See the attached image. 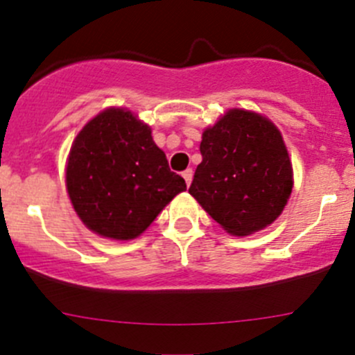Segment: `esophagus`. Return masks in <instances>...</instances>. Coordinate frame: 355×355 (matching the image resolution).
<instances>
[{
  "label": "esophagus",
  "instance_id": "1",
  "mask_svg": "<svg viewBox=\"0 0 355 355\" xmlns=\"http://www.w3.org/2000/svg\"><path fill=\"white\" fill-rule=\"evenodd\" d=\"M182 177H184L185 184H187V185H191V182H192V177H194V171H192V168H187V170H185L184 173H182Z\"/></svg>",
  "mask_w": 355,
  "mask_h": 355
}]
</instances>
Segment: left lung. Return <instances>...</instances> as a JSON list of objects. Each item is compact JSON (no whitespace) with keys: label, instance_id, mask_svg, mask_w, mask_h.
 <instances>
[{"label":"left lung","instance_id":"left-lung-1","mask_svg":"<svg viewBox=\"0 0 355 355\" xmlns=\"http://www.w3.org/2000/svg\"><path fill=\"white\" fill-rule=\"evenodd\" d=\"M202 161L191 196L221 228L237 237L273 223L292 194L293 173L273 121L247 110H228L202 132Z\"/></svg>","mask_w":355,"mask_h":355}]
</instances>
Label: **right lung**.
Returning <instances> with one entry per match:
<instances>
[{"mask_svg":"<svg viewBox=\"0 0 355 355\" xmlns=\"http://www.w3.org/2000/svg\"><path fill=\"white\" fill-rule=\"evenodd\" d=\"M185 189L153 141L149 125L128 110L101 111L71 144L68 196L85 227L101 237H139Z\"/></svg>","mask_w":355,"mask_h":355,"instance_id":"right-lung-1","label":"right lung"}]
</instances>
